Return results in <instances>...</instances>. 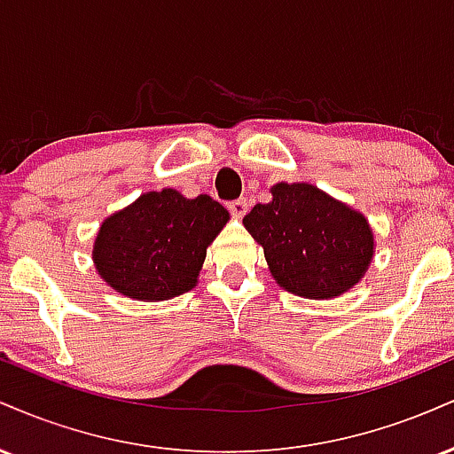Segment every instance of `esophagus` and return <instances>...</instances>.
I'll return each instance as SVG.
<instances>
[{
	"label": "esophagus",
	"mask_w": 454,
	"mask_h": 454,
	"mask_svg": "<svg viewBox=\"0 0 454 454\" xmlns=\"http://www.w3.org/2000/svg\"><path fill=\"white\" fill-rule=\"evenodd\" d=\"M228 209H231V213L234 217H243L245 213H247V200L245 198H239V200H232L231 205H228Z\"/></svg>",
	"instance_id": "esophagus-1"
}]
</instances>
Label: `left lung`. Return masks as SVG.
Returning a JSON list of instances; mask_svg holds the SVG:
<instances>
[{
    "label": "left lung",
    "mask_w": 454,
    "mask_h": 454,
    "mask_svg": "<svg viewBox=\"0 0 454 454\" xmlns=\"http://www.w3.org/2000/svg\"><path fill=\"white\" fill-rule=\"evenodd\" d=\"M270 202L243 217L262 245L275 284L303 299H337L364 278L373 254V228L361 211L311 184H275Z\"/></svg>",
    "instance_id": "left-lung-1"
}]
</instances>
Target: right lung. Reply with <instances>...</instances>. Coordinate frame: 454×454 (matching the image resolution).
I'll return each mask as SVG.
<instances>
[{
	"instance_id": "right-lung-1",
	"label": "right lung",
	"mask_w": 454,
	"mask_h": 454,
	"mask_svg": "<svg viewBox=\"0 0 454 454\" xmlns=\"http://www.w3.org/2000/svg\"><path fill=\"white\" fill-rule=\"evenodd\" d=\"M231 220L211 196L164 187L111 213L93 241V264L114 293L145 303L168 301L198 284L207 247Z\"/></svg>"
}]
</instances>
